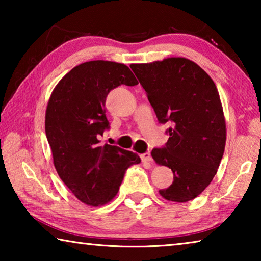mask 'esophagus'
Segmentation results:
<instances>
[{
    "instance_id": "1",
    "label": "esophagus",
    "mask_w": 261,
    "mask_h": 261,
    "mask_svg": "<svg viewBox=\"0 0 261 261\" xmlns=\"http://www.w3.org/2000/svg\"><path fill=\"white\" fill-rule=\"evenodd\" d=\"M140 159H141V161H143V162H149V161L152 160V158H151V153H149V152H146V153L141 154V155H140Z\"/></svg>"
}]
</instances>
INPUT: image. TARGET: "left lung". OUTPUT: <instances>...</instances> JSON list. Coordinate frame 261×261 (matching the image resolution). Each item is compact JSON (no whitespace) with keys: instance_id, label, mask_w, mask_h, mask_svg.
<instances>
[{"instance_id":"obj_1","label":"left lung","mask_w":261,"mask_h":261,"mask_svg":"<svg viewBox=\"0 0 261 261\" xmlns=\"http://www.w3.org/2000/svg\"><path fill=\"white\" fill-rule=\"evenodd\" d=\"M130 68L146 91L158 120L170 122L165 147L154 148L158 165L170 168L174 182L160 190L165 199L187 202L208 187L226 146V120L215 84L194 62L168 57Z\"/></svg>"}]
</instances>
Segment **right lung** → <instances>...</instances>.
<instances>
[{"instance_id": "obj_1", "label": "right lung", "mask_w": 261, "mask_h": 261, "mask_svg": "<svg viewBox=\"0 0 261 261\" xmlns=\"http://www.w3.org/2000/svg\"><path fill=\"white\" fill-rule=\"evenodd\" d=\"M137 84L125 64L99 60L74 67L51 92L45 129L55 169L84 204H107L117 194L125 170L140 162L136 153L99 140L109 127L105 114L108 93Z\"/></svg>"}]
</instances>
